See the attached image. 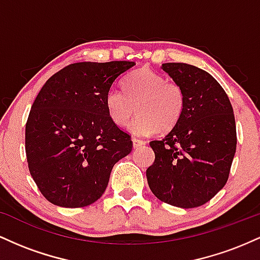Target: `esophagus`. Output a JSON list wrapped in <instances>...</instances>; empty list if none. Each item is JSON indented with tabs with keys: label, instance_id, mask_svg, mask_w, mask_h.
Returning a JSON list of instances; mask_svg holds the SVG:
<instances>
[{
	"label": "esophagus",
	"instance_id": "esophagus-1",
	"mask_svg": "<svg viewBox=\"0 0 260 260\" xmlns=\"http://www.w3.org/2000/svg\"><path fill=\"white\" fill-rule=\"evenodd\" d=\"M132 142H133V148H134V149H138V148H140V147H143V145H145L144 140L138 139V138H133Z\"/></svg>",
	"mask_w": 260,
	"mask_h": 260
}]
</instances>
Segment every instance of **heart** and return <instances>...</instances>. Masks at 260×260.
<instances>
[{
  "instance_id": "obj_1",
  "label": "heart",
  "mask_w": 260,
  "mask_h": 260,
  "mask_svg": "<svg viewBox=\"0 0 260 260\" xmlns=\"http://www.w3.org/2000/svg\"><path fill=\"white\" fill-rule=\"evenodd\" d=\"M107 115L116 126H124L133 116L129 132L138 137L151 136L161 127L170 129L180 120L184 107L182 88L159 73L140 68L124 79L123 91L111 88L105 95Z\"/></svg>"
}]
</instances>
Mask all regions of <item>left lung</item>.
<instances>
[{
    "label": "left lung",
    "mask_w": 260,
    "mask_h": 260,
    "mask_svg": "<svg viewBox=\"0 0 260 260\" xmlns=\"http://www.w3.org/2000/svg\"><path fill=\"white\" fill-rule=\"evenodd\" d=\"M161 70L182 88L184 107L175 127L150 142L155 161L148 184L161 202L201 207L228 182L237 144L234 110L222 86L201 68L164 63Z\"/></svg>",
    "instance_id": "1"
}]
</instances>
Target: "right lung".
I'll list each match as a JSON object with an SVG mask.
<instances>
[{"instance_id":"obj_1","label":"right lung","mask_w":260,"mask_h":260,"mask_svg":"<svg viewBox=\"0 0 260 260\" xmlns=\"http://www.w3.org/2000/svg\"><path fill=\"white\" fill-rule=\"evenodd\" d=\"M129 61L78 62L45 83L25 126L29 171L52 204L82 208L96 202L112 168L132 150L129 134L110 120L105 95Z\"/></svg>"}]
</instances>
